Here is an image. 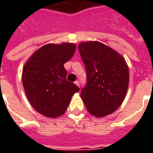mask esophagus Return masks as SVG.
Returning <instances> with one entry per match:
<instances>
[{
  "mask_svg": "<svg viewBox=\"0 0 153 153\" xmlns=\"http://www.w3.org/2000/svg\"><path fill=\"white\" fill-rule=\"evenodd\" d=\"M74 83H75V84H76V85H77V86H78V87H80L79 81H75V82H74Z\"/></svg>",
  "mask_w": 153,
  "mask_h": 153,
  "instance_id": "obj_1",
  "label": "esophagus"
}]
</instances>
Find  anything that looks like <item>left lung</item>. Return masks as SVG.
<instances>
[{"label":"left lung","instance_id":"obj_1","mask_svg":"<svg viewBox=\"0 0 153 153\" xmlns=\"http://www.w3.org/2000/svg\"><path fill=\"white\" fill-rule=\"evenodd\" d=\"M78 47L87 72L81 98L91 115H110L126 96L129 80L127 63L120 54L100 42H81Z\"/></svg>","mask_w":153,"mask_h":153}]
</instances>
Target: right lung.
<instances>
[{
  "label": "right lung",
  "mask_w": 153,
  "mask_h": 153,
  "mask_svg": "<svg viewBox=\"0 0 153 153\" xmlns=\"http://www.w3.org/2000/svg\"><path fill=\"white\" fill-rule=\"evenodd\" d=\"M76 45L49 43L36 51L26 61L22 81L26 96L38 113L56 118L65 112L79 87L66 80L64 64L71 59Z\"/></svg>",
  "instance_id": "obj_1"
}]
</instances>
